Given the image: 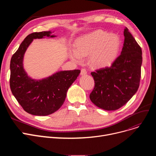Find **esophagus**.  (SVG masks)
<instances>
[{
	"label": "esophagus",
	"mask_w": 156,
	"mask_h": 156,
	"mask_svg": "<svg viewBox=\"0 0 156 156\" xmlns=\"http://www.w3.org/2000/svg\"><path fill=\"white\" fill-rule=\"evenodd\" d=\"M87 73V70L85 68H82V69H81L80 74H81V75H86Z\"/></svg>",
	"instance_id": "esophagus-1"
}]
</instances>
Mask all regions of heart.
I'll list each match as a JSON object with an SVG mask.
<instances>
[{"instance_id":"b5f03b06","label":"heart","mask_w":156,"mask_h":156,"mask_svg":"<svg viewBox=\"0 0 156 156\" xmlns=\"http://www.w3.org/2000/svg\"><path fill=\"white\" fill-rule=\"evenodd\" d=\"M76 51L71 52V58L79 62L82 57L90 55L89 61L96 67L110 65L118 54L120 40L114 35L97 30L78 38L75 44Z\"/></svg>"}]
</instances>
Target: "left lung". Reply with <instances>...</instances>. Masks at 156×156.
I'll use <instances>...</instances> for the list:
<instances>
[{
	"mask_svg": "<svg viewBox=\"0 0 156 156\" xmlns=\"http://www.w3.org/2000/svg\"><path fill=\"white\" fill-rule=\"evenodd\" d=\"M124 36L121 53L111 66L91 73L95 85L90 99L104 110L121 108L134 95L140 85L142 49L127 28L124 30Z\"/></svg>",
	"mask_w": 156,
	"mask_h": 156,
	"instance_id": "left-lung-1",
	"label": "left lung"
}]
</instances>
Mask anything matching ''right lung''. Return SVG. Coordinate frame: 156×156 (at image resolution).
<instances>
[{"label": "right lung", "instance_id": "1", "mask_svg": "<svg viewBox=\"0 0 156 156\" xmlns=\"http://www.w3.org/2000/svg\"><path fill=\"white\" fill-rule=\"evenodd\" d=\"M51 34V31H41L28 35L11 59V92L23 109L35 116L49 115L58 110L65 101L68 88L80 73L79 69L62 71L41 80L28 76L23 66L24 52L33 40L55 37Z\"/></svg>", "mask_w": 156, "mask_h": 156}]
</instances>
